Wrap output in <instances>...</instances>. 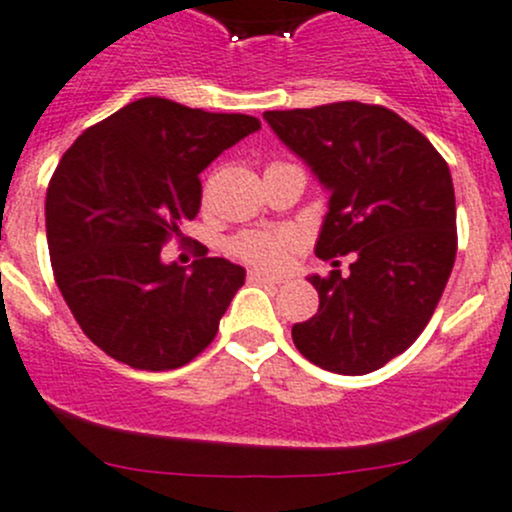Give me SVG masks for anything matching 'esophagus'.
<instances>
[{"label": "esophagus", "mask_w": 512, "mask_h": 512, "mask_svg": "<svg viewBox=\"0 0 512 512\" xmlns=\"http://www.w3.org/2000/svg\"><path fill=\"white\" fill-rule=\"evenodd\" d=\"M247 279H250V282L282 284V277H274V274H267V272H262V270H247Z\"/></svg>", "instance_id": "obj_1"}]
</instances>
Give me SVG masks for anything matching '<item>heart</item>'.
<instances>
[{"label": "heart", "mask_w": 512, "mask_h": 512, "mask_svg": "<svg viewBox=\"0 0 512 512\" xmlns=\"http://www.w3.org/2000/svg\"><path fill=\"white\" fill-rule=\"evenodd\" d=\"M230 252L257 267H279L289 260L297 238L289 230H245L230 240Z\"/></svg>", "instance_id": "1"}]
</instances>
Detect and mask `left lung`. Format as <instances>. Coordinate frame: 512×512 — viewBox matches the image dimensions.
<instances>
[{
	"mask_svg": "<svg viewBox=\"0 0 512 512\" xmlns=\"http://www.w3.org/2000/svg\"><path fill=\"white\" fill-rule=\"evenodd\" d=\"M265 120L331 193L316 255L353 252L348 274L309 277L319 311L292 326L294 346L331 373H373L417 341L449 282V166L422 132L380 105L331 102L270 110Z\"/></svg>",
	"mask_w": 512,
	"mask_h": 512,
	"instance_id": "obj_1",
	"label": "left lung"
}]
</instances>
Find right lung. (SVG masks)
Listing matches in <instances>:
<instances>
[{"label":"right lung","instance_id":"obj_1","mask_svg":"<svg viewBox=\"0 0 512 512\" xmlns=\"http://www.w3.org/2000/svg\"><path fill=\"white\" fill-rule=\"evenodd\" d=\"M260 120L142 98L85 129L46 191L53 277L85 336L137 370H174L218 333L245 270L201 252L161 262V245L201 208V174Z\"/></svg>","mask_w":512,"mask_h":512}]
</instances>
